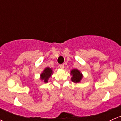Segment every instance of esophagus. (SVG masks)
I'll return each instance as SVG.
<instances>
[{
    "label": "esophagus",
    "instance_id": "esophagus-1",
    "mask_svg": "<svg viewBox=\"0 0 121 121\" xmlns=\"http://www.w3.org/2000/svg\"><path fill=\"white\" fill-rule=\"evenodd\" d=\"M59 67H60L61 68V69H63V68H64V64H60V65H59Z\"/></svg>",
    "mask_w": 121,
    "mask_h": 121
}]
</instances>
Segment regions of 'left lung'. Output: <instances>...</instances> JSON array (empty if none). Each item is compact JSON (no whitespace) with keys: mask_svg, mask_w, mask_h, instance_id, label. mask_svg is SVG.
I'll list each match as a JSON object with an SVG mask.
<instances>
[{"mask_svg":"<svg viewBox=\"0 0 121 121\" xmlns=\"http://www.w3.org/2000/svg\"><path fill=\"white\" fill-rule=\"evenodd\" d=\"M71 75L72 76L71 80L74 83H79L83 78V75L80 71L77 69H73L71 71Z\"/></svg>","mask_w":121,"mask_h":121,"instance_id":"1","label":"left lung"}]
</instances>
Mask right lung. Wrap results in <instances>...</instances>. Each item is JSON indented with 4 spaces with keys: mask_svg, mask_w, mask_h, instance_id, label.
<instances>
[{
    "mask_svg": "<svg viewBox=\"0 0 121 121\" xmlns=\"http://www.w3.org/2000/svg\"><path fill=\"white\" fill-rule=\"evenodd\" d=\"M52 74V69L50 67H46L43 72L41 74V80H44L45 83H47L49 78L51 77V75Z\"/></svg>",
    "mask_w": 121,
    "mask_h": 121,
    "instance_id": "right-lung-1",
    "label": "right lung"
}]
</instances>
